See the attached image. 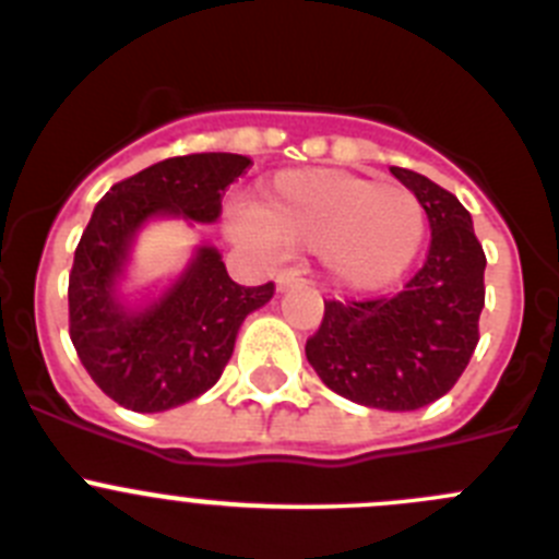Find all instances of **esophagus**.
<instances>
[{
    "mask_svg": "<svg viewBox=\"0 0 559 559\" xmlns=\"http://www.w3.org/2000/svg\"><path fill=\"white\" fill-rule=\"evenodd\" d=\"M302 283V271L296 269H283L280 274H276V290H288L294 288V285Z\"/></svg>",
    "mask_w": 559,
    "mask_h": 559,
    "instance_id": "obj_1",
    "label": "esophagus"
}]
</instances>
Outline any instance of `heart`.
<instances>
[{"instance_id":"b5f03b06","label":"heart","mask_w":559,"mask_h":559,"mask_svg":"<svg viewBox=\"0 0 559 559\" xmlns=\"http://www.w3.org/2000/svg\"><path fill=\"white\" fill-rule=\"evenodd\" d=\"M237 229L285 249L322 251L335 283L372 290L412 265L426 237V210L400 185L344 170H290L276 176Z\"/></svg>"}]
</instances>
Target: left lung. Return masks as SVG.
<instances>
[{"label":"left lung","mask_w":559,"mask_h":559,"mask_svg":"<svg viewBox=\"0 0 559 559\" xmlns=\"http://www.w3.org/2000/svg\"><path fill=\"white\" fill-rule=\"evenodd\" d=\"M392 176L428 215L426 263L394 296L328 299L305 355L341 397L383 412H414L451 392L471 364L487 257L471 212L453 192L406 167H392Z\"/></svg>","instance_id":"left-lung-1"}]
</instances>
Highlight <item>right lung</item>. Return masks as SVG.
Wrapping results in <instances>:
<instances>
[{"instance_id":"1","label":"right lung","mask_w":559,"mask_h":559,"mask_svg":"<svg viewBox=\"0 0 559 559\" xmlns=\"http://www.w3.org/2000/svg\"><path fill=\"white\" fill-rule=\"evenodd\" d=\"M251 167L237 153H187L117 181L97 201L69 271V338L97 386L131 412H165L215 386L251 310L274 283L237 285L221 254L199 251L170 294L140 313L114 302L128 240L153 215L221 218V201Z\"/></svg>"}]
</instances>
